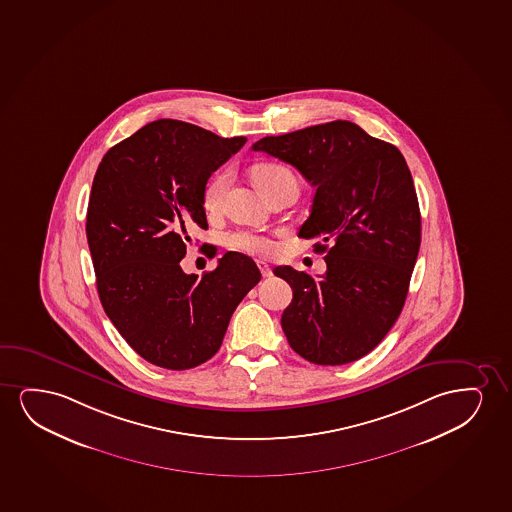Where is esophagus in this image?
<instances>
[{"label": "esophagus", "mask_w": 512, "mask_h": 512, "mask_svg": "<svg viewBox=\"0 0 512 512\" xmlns=\"http://www.w3.org/2000/svg\"><path fill=\"white\" fill-rule=\"evenodd\" d=\"M257 267H259L260 274H262L264 278H269V276L273 274V271H271V266H269L267 262H264V260H257Z\"/></svg>", "instance_id": "1"}]
</instances>
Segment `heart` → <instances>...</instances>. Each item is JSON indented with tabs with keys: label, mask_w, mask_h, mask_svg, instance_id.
Returning a JSON list of instances; mask_svg holds the SVG:
<instances>
[{
	"label": "heart",
	"mask_w": 512,
	"mask_h": 512,
	"mask_svg": "<svg viewBox=\"0 0 512 512\" xmlns=\"http://www.w3.org/2000/svg\"><path fill=\"white\" fill-rule=\"evenodd\" d=\"M253 180L266 193L267 198L286 186H297V179L288 166L274 161H264L253 166ZM234 173L231 168H222L208 180L203 189V208L206 212L217 213L222 210L227 191L233 184ZM226 245L234 252L250 253V255H269L274 252L273 239L266 234L255 233L248 229H239L226 236Z\"/></svg>",
	"instance_id": "heart-1"
}]
</instances>
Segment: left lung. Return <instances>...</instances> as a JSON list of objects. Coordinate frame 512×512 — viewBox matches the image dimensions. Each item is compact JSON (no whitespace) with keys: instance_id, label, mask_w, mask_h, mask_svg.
Instances as JSON below:
<instances>
[{"instance_id":"obj_1","label":"left lung","mask_w":512,"mask_h":512,"mask_svg":"<svg viewBox=\"0 0 512 512\" xmlns=\"http://www.w3.org/2000/svg\"><path fill=\"white\" fill-rule=\"evenodd\" d=\"M253 151L295 166L316 189L300 238L319 239L326 273L278 266L292 286L281 326L314 365H346L379 346L405 306L420 248V210L403 154L351 121H330Z\"/></svg>"}]
</instances>
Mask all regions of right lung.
Returning <instances> with one entry per match:
<instances>
[{
  "label": "right lung",
  "instance_id": "1",
  "mask_svg": "<svg viewBox=\"0 0 512 512\" xmlns=\"http://www.w3.org/2000/svg\"><path fill=\"white\" fill-rule=\"evenodd\" d=\"M245 142L153 121L111 147L93 177L87 238L100 302L128 346L166 370L212 358L234 309L262 278L238 252L201 278L180 267L189 231L208 227L206 182Z\"/></svg>",
  "mask_w": 512,
  "mask_h": 512
}]
</instances>
